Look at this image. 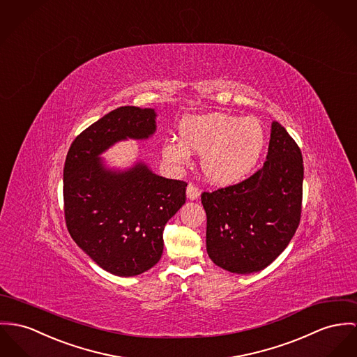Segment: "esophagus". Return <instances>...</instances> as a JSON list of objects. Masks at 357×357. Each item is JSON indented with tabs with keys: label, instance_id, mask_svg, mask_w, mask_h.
Wrapping results in <instances>:
<instances>
[{
	"label": "esophagus",
	"instance_id": "1",
	"mask_svg": "<svg viewBox=\"0 0 357 357\" xmlns=\"http://www.w3.org/2000/svg\"><path fill=\"white\" fill-rule=\"evenodd\" d=\"M186 195H188V198L190 201H194V199H197L199 197V192H198V189L192 183H189L188 189H186Z\"/></svg>",
	"mask_w": 357,
	"mask_h": 357
}]
</instances>
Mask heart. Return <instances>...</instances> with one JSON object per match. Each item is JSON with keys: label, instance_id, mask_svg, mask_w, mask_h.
<instances>
[{"label": "heart", "instance_id": "heart-1", "mask_svg": "<svg viewBox=\"0 0 357 357\" xmlns=\"http://www.w3.org/2000/svg\"><path fill=\"white\" fill-rule=\"evenodd\" d=\"M179 139H168L162 148L168 165L183 167L190 152L201 155L205 178L229 186L247 178L261 159L265 130L257 118H238L227 112H211L185 118L179 125Z\"/></svg>", "mask_w": 357, "mask_h": 357}]
</instances>
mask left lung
I'll list each match as a JSON object with an SVG mask.
<instances>
[{
    "mask_svg": "<svg viewBox=\"0 0 357 357\" xmlns=\"http://www.w3.org/2000/svg\"><path fill=\"white\" fill-rule=\"evenodd\" d=\"M303 174L301 148L275 121L261 169L238 185L201 194L209 258L238 275L271 265L299 227Z\"/></svg>",
    "mask_w": 357,
    "mask_h": 357,
    "instance_id": "8db88e82",
    "label": "left lung"
}]
</instances>
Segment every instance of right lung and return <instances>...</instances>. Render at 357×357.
Returning <instances> with one entry per match:
<instances>
[{
    "mask_svg": "<svg viewBox=\"0 0 357 357\" xmlns=\"http://www.w3.org/2000/svg\"><path fill=\"white\" fill-rule=\"evenodd\" d=\"M155 119L153 109H115L75 138L66 155L68 231L111 275L130 277L155 266L163 254L165 224L186 201L183 181L159 176L142 162L125 171L112 169L99 158L118 141L151 137Z\"/></svg>",
    "mask_w": 357,
    "mask_h": 357,
    "instance_id": "add662e5",
    "label": "right lung"
}]
</instances>
